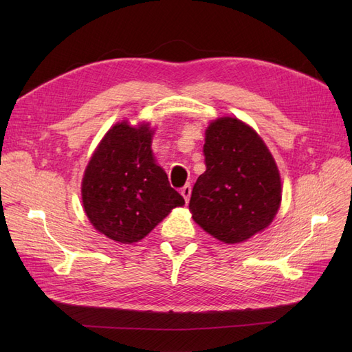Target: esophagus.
Returning a JSON list of instances; mask_svg holds the SVG:
<instances>
[{
  "mask_svg": "<svg viewBox=\"0 0 352 352\" xmlns=\"http://www.w3.org/2000/svg\"><path fill=\"white\" fill-rule=\"evenodd\" d=\"M190 190H192V188H190V185H185L182 189H180V194L184 195L185 201L189 202V198H190Z\"/></svg>",
  "mask_w": 352,
  "mask_h": 352,
  "instance_id": "esophagus-1",
  "label": "esophagus"
}]
</instances>
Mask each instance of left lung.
<instances>
[{
    "mask_svg": "<svg viewBox=\"0 0 352 352\" xmlns=\"http://www.w3.org/2000/svg\"><path fill=\"white\" fill-rule=\"evenodd\" d=\"M206 172L189 201L192 219L211 236L239 243L273 221L282 185L269 148L251 126L220 117L206 131Z\"/></svg>",
    "mask_w": 352,
    "mask_h": 352,
    "instance_id": "left-lung-1",
    "label": "left lung"
}]
</instances>
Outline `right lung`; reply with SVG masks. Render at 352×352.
Wrapping results in <instances>:
<instances>
[{"label": "right lung", "instance_id": "obj_1", "mask_svg": "<svg viewBox=\"0 0 352 352\" xmlns=\"http://www.w3.org/2000/svg\"><path fill=\"white\" fill-rule=\"evenodd\" d=\"M150 124H114L92 154L82 180L83 208L92 226L120 243L145 238L184 197L155 164Z\"/></svg>", "mask_w": 352, "mask_h": 352}]
</instances>
